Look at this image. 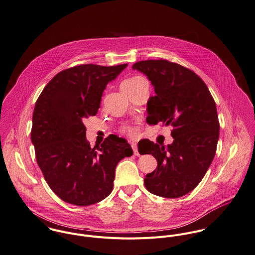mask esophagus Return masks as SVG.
<instances>
[{
  "label": "esophagus",
  "mask_w": 255,
  "mask_h": 255,
  "mask_svg": "<svg viewBox=\"0 0 255 255\" xmlns=\"http://www.w3.org/2000/svg\"><path fill=\"white\" fill-rule=\"evenodd\" d=\"M131 147H132V149H133V151H134V154L135 155H139V152H138V149H137V144L136 143H131Z\"/></svg>",
  "instance_id": "34e87169"
}]
</instances>
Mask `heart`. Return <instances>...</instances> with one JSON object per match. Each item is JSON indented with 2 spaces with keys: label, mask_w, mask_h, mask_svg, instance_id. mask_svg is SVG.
I'll use <instances>...</instances> for the list:
<instances>
[{
  "label": "heart",
  "mask_w": 255,
  "mask_h": 255,
  "mask_svg": "<svg viewBox=\"0 0 255 255\" xmlns=\"http://www.w3.org/2000/svg\"><path fill=\"white\" fill-rule=\"evenodd\" d=\"M144 81H146V80L143 77H140V76H135V77L129 78V79L122 82L121 90H125V89L135 87V86L139 85L140 83H142ZM122 132L124 134H126L127 136H129V137H136L137 133H138V129L134 126H124L122 128Z\"/></svg>",
  "instance_id": "obj_1"
}]
</instances>
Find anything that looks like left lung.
<instances>
[{
  "instance_id": "8db88e82",
  "label": "left lung",
  "mask_w": 255,
  "mask_h": 255,
  "mask_svg": "<svg viewBox=\"0 0 255 255\" xmlns=\"http://www.w3.org/2000/svg\"><path fill=\"white\" fill-rule=\"evenodd\" d=\"M132 68L145 74L154 89L147 123L173 127L172 144L147 143L157 166L146 175L145 186L157 196L181 197L200 183L215 156L220 131L216 103L203 80L179 64L146 60Z\"/></svg>"
}]
</instances>
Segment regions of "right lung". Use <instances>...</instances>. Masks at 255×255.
<instances>
[{
	"instance_id": "1",
	"label": "right lung",
	"mask_w": 255,
	"mask_h": 255,
	"mask_svg": "<svg viewBox=\"0 0 255 255\" xmlns=\"http://www.w3.org/2000/svg\"><path fill=\"white\" fill-rule=\"evenodd\" d=\"M127 66L86 64L66 69L36 101L31 128L36 161L52 191L67 203L89 206L106 198L117 163L133 154L127 141L115 135L99 149L91 148L84 124L98 113L106 85Z\"/></svg>"
}]
</instances>
